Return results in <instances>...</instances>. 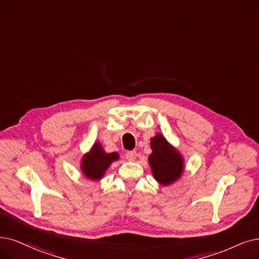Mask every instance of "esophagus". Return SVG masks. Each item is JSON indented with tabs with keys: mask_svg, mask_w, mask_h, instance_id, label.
<instances>
[{
	"mask_svg": "<svg viewBox=\"0 0 259 259\" xmlns=\"http://www.w3.org/2000/svg\"><path fill=\"white\" fill-rule=\"evenodd\" d=\"M137 157V153L136 151H128L126 154H125V158L128 160V161H134L136 159Z\"/></svg>",
	"mask_w": 259,
	"mask_h": 259,
	"instance_id": "esophagus-1",
	"label": "esophagus"
}]
</instances>
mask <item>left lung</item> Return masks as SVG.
<instances>
[{
  "mask_svg": "<svg viewBox=\"0 0 259 259\" xmlns=\"http://www.w3.org/2000/svg\"><path fill=\"white\" fill-rule=\"evenodd\" d=\"M151 149L149 163L154 179L162 186L177 182L184 171V159L181 153L175 150L161 134H156V136L151 139Z\"/></svg>",
  "mask_w": 259,
  "mask_h": 259,
  "instance_id": "obj_1",
  "label": "left lung"
}]
</instances>
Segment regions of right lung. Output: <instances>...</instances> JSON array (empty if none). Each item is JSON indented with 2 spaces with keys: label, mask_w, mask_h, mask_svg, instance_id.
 Here are the masks:
<instances>
[{
  "label": "right lung",
  "mask_w": 259,
  "mask_h": 259,
  "mask_svg": "<svg viewBox=\"0 0 259 259\" xmlns=\"http://www.w3.org/2000/svg\"><path fill=\"white\" fill-rule=\"evenodd\" d=\"M119 159L117 152L106 153L102 144L97 142L91 148L90 152L84 155L80 169L86 178L92 181H100L108 169L109 165Z\"/></svg>",
  "instance_id": "obj_1"
}]
</instances>
